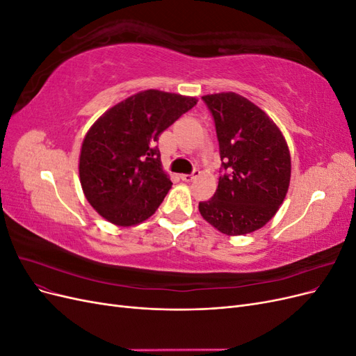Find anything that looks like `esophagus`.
Wrapping results in <instances>:
<instances>
[{
    "label": "esophagus",
    "mask_w": 356,
    "mask_h": 356,
    "mask_svg": "<svg viewBox=\"0 0 356 356\" xmlns=\"http://www.w3.org/2000/svg\"><path fill=\"white\" fill-rule=\"evenodd\" d=\"M199 175H200V172H199V170H195V172H193V174H182V175H181V179L186 181V182H191L193 179H196Z\"/></svg>",
    "instance_id": "obj_1"
}]
</instances>
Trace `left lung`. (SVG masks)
I'll use <instances>...</instances> for the list:
<instances>
[{
	"label": "left lung",
	"instance_id": "1",
	"mask_svg": "<svg viewBox=\"0 0 356 356\" xmlns=\"http://www.w3.org/2000/svg\"><path fill=\"white\" fill-rule=\"evenodd\" d=\"M211 110L222 168L215 195L199 203L212 227L227 236L261 229L289 187L291 156L281 129L260 106L234 92L202 96Z\"/></svg>",
	"mask_w": 356,
	"mask_h": 356
}]
</instances>
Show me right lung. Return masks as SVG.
<instances>
[{"label":"right lung","instance_id":"add662e5","mask_svg":"<svg viewBox=\"0 0 356 356\" xmlns=\"http://www.w3.org/2000/svg\"><path fill=\"white\" fill-rule=\"evenodd\" d=\"M196 104L193 96L143 90L90 126L81 144L79 174L86 199L102 218L131 227L157 211L172 182L156 141Z\"/></svg>","mask_w":356,"mask_h":356}]
</instances>
